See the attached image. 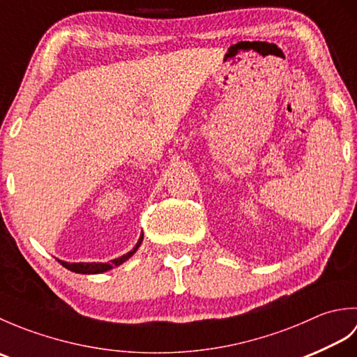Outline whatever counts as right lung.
Listing matches in <instances>:
<instances>
[{
  "instance_id": "add662e5",
  "label": "right lung",
  "mask_w": 357,
  "mask_h": 357,
  "mask_svg": "<svg viewBox=\"0 0 357 357\" xmlns=\"http://www.w3.org/2000/svg\"><path fill=\"white\" fill-rule=\"evenodd\" d=\"M142 239H144V233H141V236H139L138 242H136L133 250H130L128 253L123 255L121 257H116V259H113L110 262H66V261H59V259L58 261L63 265V267H66L67 270H70L73 273H81V275H100V273L109 271L113 267H118V265L124 264L128 257H132L136 253V250H138L139 245L142 244Z\"/></svg>"
}]
</instances>
